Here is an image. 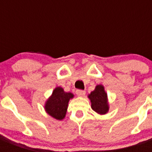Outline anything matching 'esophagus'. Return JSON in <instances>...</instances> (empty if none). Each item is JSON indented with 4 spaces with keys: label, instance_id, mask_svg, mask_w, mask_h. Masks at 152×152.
<instances>
[{
    "label": "esophagus",
    "instance_id": "1",
    "mask_svg": "<svg viewBox=\"0 0 152 152\" xmlns=\"http://www.w3.org/2000/svg\"><path fill=\"white\" fill-rule=\"evenodd\" d=\"M76 93V95H78V96H80V97H83V96H84L86 94L85 91H83V90H77Z\"/></svg>",
    "mask_w": 152,
    "mask_h": 152
}]
</instances>
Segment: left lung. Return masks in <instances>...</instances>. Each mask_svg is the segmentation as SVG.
Returning <instances> with one entry per match:
<instances>
[{
    "mask_svg": "<svg viewBox=\"0 0 152 152\" xmlns=\"http://www.w3.org/2000/svg\"><path fill=\"white\" fill-rule=\"evenodd\" d=\"M88 98L91 101V109L95 113L99 115H104L108 113L110 105L107 93L106 92L103 85L98 84L95 86V90L88 95Z\"/></svg>",
    "mask_w": 152,
    "mask_h": 152,
    "instance_id": "1",
    "label": "left lung"
}]
</instances>
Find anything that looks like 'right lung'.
<instances>
[{
    "label": "right lung",
    "mask_w": 152,
    "mask_h": 152,
    "mask_svg": "<svg viewBox=\"0 0 152 152\" xmlns=\"http://www.w3.org/2000/svg\"><path fill=\"white\" fill-rule=\"evenodd\" d=\"M73 98L72 92H66L61 87H57L45 102V111L56 120H63L66 115L69 100Z\"/></svg>",
    "instance_id": "obj_1"
}]
</instances>
